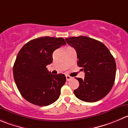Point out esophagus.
Returning <instances> with one entry per match:
<instances>
[{"instance_id": "34e87169", "label": "esophagus", "mask_w": 128, "mask_h": 128, "mask_svg": "<svg viewBox=\"0 0 128 128\" xmlns=\"http://www.w3.org/2000/svg\"><path fill=\"white\" fill-rule=\"evenodd\" d=\"M72 78V77H71V76H69V75H66V81H70Z\"/></svg>"}]
</instances>
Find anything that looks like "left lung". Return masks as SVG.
Returning a JSON list of instances; mask_svg holds the SVG:
<instances>
[{
  "instance_id": "8db88e82",
  "label": "left lung",
  "mask_w": 128,
  "mask_h": 128,
  "mask_svg": "<svg viewBox=\"0 0 128 128\" xmlns=\"http://www.w3.org/2000/svg\"><path fill=\"white\" fill-rule=\"evenodd\" d=\"M66 42L75 48L77 65L85 72V78H76L78 88L75 96L87 102H94L104 98L114 83L116 65L114 58L102 42L87 36L65 38Z\"/></svg>"
}]
</instances>
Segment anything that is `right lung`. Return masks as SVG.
<instances>
[{"instance_id":"1","label":"right lung","mask_w":128,"mask_h":128,"mask_svg":"<svg viewBox=\"0 0 128 128\" xmlns=\"http://www.w3.org/2000/svg\"><path fill=\"white\" fill-rule=\"evenodd\" d=\"M65 44L62 38L45 36L30 41L18 53L13 66L14 81L22 96L31 104L46 106L59 98L66 76L53 75L46 66L53 62V52Z\"/></svg>"}]
</instances>
